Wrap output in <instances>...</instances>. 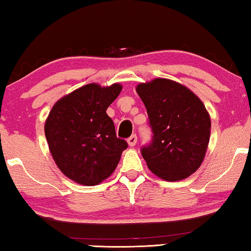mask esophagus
Returning <instances> with one entry per match:
<instances>
[{
	"label": "esophagus",
	"instance_id": "obj_1",
	"mask_svg": "<svg viewBox=\"0 0 251 251\" xmlns=\"http://www.w3.org/2000/svg\"><path fill=\"white\" fill-rule=\"evenodd\" d=\"M127 142H128V145L130 146V147H133V146H135L136 145V143H137V135L136 134H133L130 136V137L127 139Z\"/></svg>",
	"mask_w": 251,
	"mask_h": 251
}]
</instances>
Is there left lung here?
I'll return each mask as SVG.
<instances>
[{
    "label": "left lung",
    "mask_w": 251,
    "mask_h": 251,
    "mask_svg": "<svg viewBox=\"0 0 251 251\" xmlns=\"http://www.w3.org/2000/svg\"><path fill=\"white\" fill-rule=\"evenodd\" d=\"M147 109L151 139L141 148L151 171L168 181L184 179L201 166L210 136L201 100L174 80L156 78L137 86Z\"/></svg>",
    "instance_id": "1"
}]
</instances>
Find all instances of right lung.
<instances>
[{
  "label": "right lung",
  "mask_w": 251,
  "mask_h": 251,
  "mask_svg": "<svg viewBox=\"0 0 251 251\" xmlns=\"http://www.w3.org/2000/svg\"><path fill=\"white\" fill-rule=\"evenodd\" d=\"M122 91L120 84H88L63 97L50 110L45 136L62 173L78 184H100L112 174L128 144L116 136L106 109Z\"/></svg>",
  "instance_id": "add662e5"
}]
</instances>
